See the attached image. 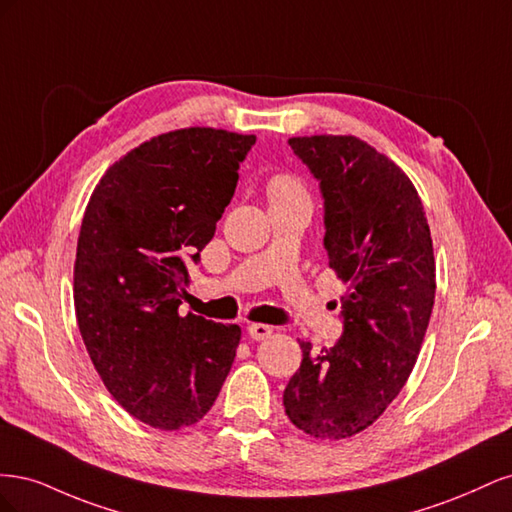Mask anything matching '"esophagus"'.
Segmentation results:
<instances>
[{
	"label": "esophagus",
	"instance_id": "esophagus-1",
	"mask_svg": "<svg viewBox=\"0 0 512 512\" xmlns=\"http://www.w3.org/2000/svg\"><path fill=\"white\" fill-rule=\"evenodd\" d=\"M247 333H250V337H252V339H256V342H260V339H267V337H271L273 329L269 327V324L254 322V324H250V327H247Z\"/></svg>",
	"mask_w": 512,
	"mask_h": 512
}]
</instances>
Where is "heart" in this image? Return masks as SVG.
Wrapping results in <instances>:
<instances>
[{"label":"heart","mask_w":512,"mask_h":512,"mask_svg":"<svg viewBox=\"0 0 512 512\" xmlns=\"http://www.w3.org/2000/svg\"><path fill=\"white\" fill-rule=\"evenodd\" d=\"M267 198L271 205H312V198H309L305 185L288 173L275 175L267 183Z\"/></svg>","instance_id":"1"}]
</instances>
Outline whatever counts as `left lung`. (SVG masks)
<instances>
[{
	"label": "left lung",
	"mask_w": 512,
	"mask_h": 512,
	"mask_svg": "<svg viewBox=\"0 0 512 512\" xmlns=\"http://www.w3.org/2000/svg\"><path fill=\"white\" fill-rule=\"evenodd\" d=\"M288 145L320 185L324 250L346 282L344 333L312 352L286 386V414L320 440L367 429L404 389L436 299L429 224L404 170L356 136H299Z\"/></svg>",
	"instance_id": "8db88e82"
}]
</instances>
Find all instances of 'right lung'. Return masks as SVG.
<instances>
[{
    "mask_svg": "<svg viewBox=\"0 0 512 512\" xmlns=\"http://www.w3.org/2000/svg\"><path fill=\"white\" fill-rule=\"evenodd\" d=\"M254 143L213 128L160 134L89 198L74 262L79 331L108 393L156 429L198 423L235 361L237 324L177 309Z\"/></svg>",
    "mask_w": 512,
    "mask_h": 512,
    "instance_id": "right-lung-1",
    "label": "right lung"
}]
</instances>
